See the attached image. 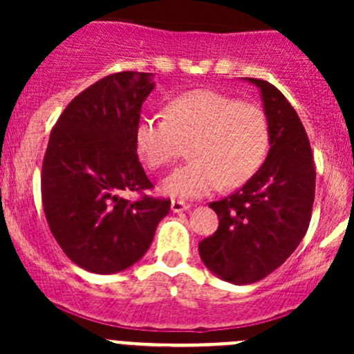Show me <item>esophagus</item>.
<instances>
[{
  "label": "esophagus",
  "mask_w": 354,
  "mask_h": 354,
  "mask_svg": "<svg viewBox=\"0 0 354 354\" xmlns=\"http://www.w3.org/2000/svg\"><path fill=\"white\" fill-rule=\"evenodd\" d=\"M188 209H190V203L183 202V200H173V202H171V210H173V212H183V210Z\"/></svg>",
  "instance_id": "1"
}]
</instances>
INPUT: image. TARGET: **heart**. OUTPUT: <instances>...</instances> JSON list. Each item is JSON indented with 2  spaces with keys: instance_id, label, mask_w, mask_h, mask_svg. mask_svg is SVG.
I'll return each mask as SVG.
<instances>
[{
  "instance_id": "b5f03b06",
  "label": "heart",
  "mask_w": 354,
  "mask_h": 354,
  "mask_svg": "<svg viewBox=\"0 0 354 354\" xmlns=\"http://www.w3.org/2000/svg\"><path fill=\"white\" fill-rule=\"evenodd\" d=\"M135 142L152 169L166 167L190 142V162L162 181L167 195L195 198L221 185L234 188L255 174L269 149V124L263 111L227 94L197 88L171 99L162 114L138 120Z\"/></svg>"
}]
</instances>
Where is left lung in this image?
Wrapping results in <instances>:
<instances>
[{"mask_svg":"<svg viewBox=\"0 0 354 354\" xmlns=\"http://www.w3.org/2000/svg\"><path fill=\"white\" fill-rule=\"evenodd\" d=\"M246 80L262 92L269 154L240 190L209 203L219 227L198 243L202 262L233 284L257 283L286 262L308 230L315 198V164L298 114L272 84Z\"/></svg>","mask_w":354,"mask_h":354,"instance_id":"obj_1","label":"left lung"}]
</instances>
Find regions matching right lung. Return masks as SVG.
<instances>
[{"mask_svg": "<svg viewBox=\"0 0 354 354\" xmlns=\"http://www.w3.org/2000/svg\"><path fill=\"white\" fill-rule=\"evenodd\" d=\"M152 77L120 71L101 78L71 99L51 130L41 173L46 221L68 259L88 272L133 266L171 209V200L145 194L154 185L135 142ZM121 191L141 197L127 201Z\"/></svg>", "mask_w": 354, "mask_h": 354, "instance_id": "right-lung-1", "label": "right lung"}]
</instances>
